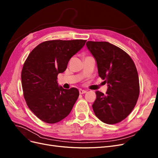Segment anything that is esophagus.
<instances>
[{"mask_svg":"<svg viewBox=\"0 0 158 158\" xmlns=\"http://www.w3.org/2000/svg\"><path fill=\"white\" fill-rule=\"evenodd\" d=\"M79 94H85V93L86 92V90H82V89H79Z\"/></svg>","mask_w":158,"mask_h":158,"instance_id":"obj_1","label":"esophagus"}]
</instances>
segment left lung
I'll list each match as a JSON object with an SVG mask.
<instances>
[{
  "instance_id": "8db88e82",
  "label": "left lung",
  "mask_w": 158,
  "mask_h": 158,
  "mask_svg": "<svg viewBox=\"0 0 158 158\" xmlns=\"http://www.w3.org/2000/svg\"><path fill=\"white\" fill-rule=\"evenodd\" d=\"M86 44L97 63L99 76L108 84L106 94L95 92V115L106 124L119 123L131 113L138 99L135 65L125 51L108 42L88 41Z\"/></svg>"
}]
</instances>
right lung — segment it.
<instances>
[{"mask_svg": "<svg viewBox=\"0 0 158 158\" xmlns=\"http://www.w3.org/2000/svg\"><path fill=\"white\" fill-rule=\"evenodd\" d=\"M86 40H53L39 44L23 65L21 81L24 97L30 110L47 123H56L69 115L79 92L59 86L57 79L71 57L83 48Z\"/></svg>", "mask_w": 158, "mask_h": 158, "instance_id": "obj_1", "label": "right lung"}]
</instances>
